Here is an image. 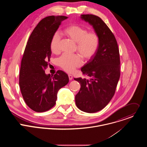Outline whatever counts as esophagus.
<instances>
[{"label": "esophagus", "instance_id": "1", "mask_svg": "<svg viewBox=\"0 0 147 147\" xmlns=\"http://www.w3.org/2000/svg\"><path fill=\"white\" fill-rule=\"evenodd\" d=\"M68 76H69V80H71L73 79V76L71 75V74H69Z\"/></svg>", "mask_w": 147, "mask_h": 147}]
</instances>
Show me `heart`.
Listing matches in <instances>:
<instances>
[{
    "instance_id": "1",
    "label": "heart",
    "mask_w": 147,
    "mask_h": 147,
    "mask_svg": "<svg viewBox=\"0 0 147 147\" xmlns=\"http://www.w3.org/2000/svg\"><path fill=\"white\" fill-rule=\"evenodd\" d=\"M62 34L76 42V51L86 60L92 59L97 52L100 39L98 34L94 31L88 32L87 29L78 25H71L62 31ZM60 37L55 34L51 40L50 48L55 54L59 53ZM59 65L68 73L73 72L82 65V60L78 54L62 55L58 61Z\"/></svg>"
}]
</instances>
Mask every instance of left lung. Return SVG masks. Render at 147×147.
<instances>
[{"label": "left lung", "instance_id": "8db88e82", "mask_svg": "<svg viewBox=\"0 0 147 147\" xmlns=\"http://www.w3.org/2000/svg\"><path fill=\"white\" fill-rule=\"evenodd\" d=\"M82 20L92 26L100 39L95 56L81 68L89 79L74 78L81 88L75 96L81 111L95 113L105 107L113 98L120 78V55L115 35L98 16L82 14Z\"/></svg>", "mask_w": 147, "mask_h": 147}]
</instances>
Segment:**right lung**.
Returning a JSON list of instances; mask_svg holds the SVG:
<instances>
[{"label": "right lung", "mask_w": 147, "mask_h": 147, "mask_svg": "<svg viewBox=\"0 0 147 147\" xmlns=\"http://www.w3.org/2000/svg\"><path fill=\"white\" fill-rule=\"evenodd\" d=\"M68 17L51 16L41 20L32 32L21 63L19 86L27 106L36 112H44L55 106L58 91L69 82L61 70L46 74L51 56L50 42L62 21Z\"/></svg>", "instance_id": "right-lung-1"}]
</instances>
